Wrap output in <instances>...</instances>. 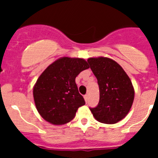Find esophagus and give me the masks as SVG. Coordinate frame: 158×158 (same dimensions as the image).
Here are the masks:
<instances>
[{
	"label": "esophagus",
	"mask_w": 158,
	"mask_h": 158,
	"mask_svg": "<svg viewBox=\"0 0 158 158\" xmlns=\"http://www.w3.org/2000/svg\"><path fill=\"white\" fill-rule=\"evenodd\" d=\"M84 99H85V102H87L88 100H89V96H88V95H85V96H84Z\"/></svg>",
	"instance_id": "1"
}]
</instances>
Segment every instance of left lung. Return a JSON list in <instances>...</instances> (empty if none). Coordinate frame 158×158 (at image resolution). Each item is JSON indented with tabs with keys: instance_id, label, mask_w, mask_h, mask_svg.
Returning <instances> with one entry per match:
<instances>
[{
	"instance_id": "1",
	"label": "left lung",
	"mask_w": 158,
	"mask_h": 158,
	"mask_svg": "<svg viewBox=\"0 0 158 158\" xmlns=\"http://www.w3.org/2000/svg\"><path fill=\"white\" fill-rule=\"evenodd\" d=\"M88 62L100 89L98 105L90 111L100 123L119 122L128 114L135 98L131 79L122 67L111 58H89Z\"/></svg>"
}]
</instances>
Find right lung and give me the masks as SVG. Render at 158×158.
Wrapping results in <instances>:
<instances>
[{
	"label": "right lung",
	"instance_id": "right-lung-1",
	"mask_svg": "<svg viewBox=\"0 0 158 158\" xmlns=\"http://www.w3.org/2000/svg\"><path fill=\"white\" fill-rule=\"evenodd\" d=\"M89 68L83 58L62 57L42 73L33 96L38 112L46 121L54 125L67 123L74 118L78 107L85 104L75 78Z\"/></svg>",
	"mask_w": 158,
	"mask_h": 158
}]
</instances>
